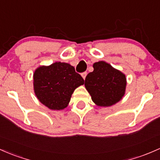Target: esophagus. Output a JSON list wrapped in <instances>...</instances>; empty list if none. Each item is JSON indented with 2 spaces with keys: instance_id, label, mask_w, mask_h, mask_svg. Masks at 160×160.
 <instances>
[{
  "instance_id": "34e87169",
  "label": "esophagus",
  "mask_w": 160,
  "mask_h": 160,
  "mask_svg": "<svg viewBox=\"0 0 160 160\" xmlns=\"http://www.w3.org/2000/svg\"><path fill=\"white\" fill-rule=\"evenodd\" d=\"M87 72H83V73H82V78H84V80L85 79V78H86V75H87Z\"/></svg>"
}]
</instances>
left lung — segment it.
Wrapping results in <instances>:
<instances>
[{
    "mask_svg": "<svg viewBox=\"0 0 160 160\" xmlns=\"http://www.w3.org/2000/svg\"><path fill=\"white\" fill-rule=\"evenodd\" d=\"M93 68L85 78V86L94 104L109 107L121 101L127 85L124 74L104 61L94 63Z\"/></svg>",
    "mask_w": 160,
    "mask_h": 160,
    "instance_id": "1",
    "label": "left lung"
}]
</instances>
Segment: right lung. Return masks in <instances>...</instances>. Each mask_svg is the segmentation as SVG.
I'll use <instances>...</instances> for the list:
<instances>
[{
  "mask_svg": "<svg viewBox=\"0 0 160 160\" xmlns=\"http://www.w3.org/2000/svg\"><path fill=\"white\" fill-rule=\"evenodd\" d=\"M83 84V78L66 62H56L49 66H39L33 74L36 96L51 110L66 108L75 89Z\"/></svg>",
  "mask_w": 160,
  "mask_h": 160,
  "instance_id": "add662e5",
  "label": "right lung"
}]
</instances>
